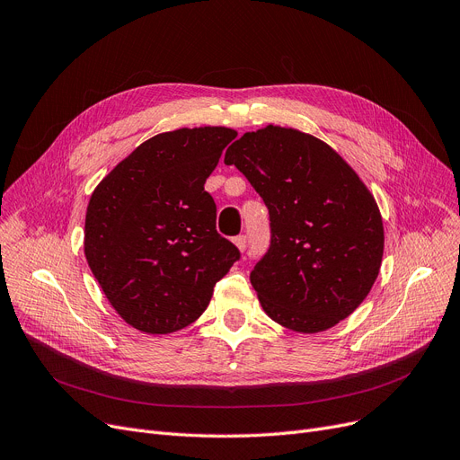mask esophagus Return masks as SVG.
Instances as JSON below:
<instances>
[{
  "label": "esophagus",
  "mask_w": 460,
  "mask_h": 460,
  "mask_svg": "<svg viewBox=\"0 0 460 460\" xmlns=\"http://www.w3.org/2000/svg\"><path fill=\"white\" fill-rule=\"evenodd\" d=\"M234 243H235V247L240 249V251H245L247 249V235H235L234 237Z\"/></svg>",
  "instance_id": "1"
}]
</instances>
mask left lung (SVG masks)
<instances>
[{
  "label": "left lung",
  "instance_id": "left-lung-1",
  "mask_svg": "<svg viewBox=\"0 0 460 460\" xmlns=\"http://www.w3.org/2000/svg\"><path fill=\"white\" fill-rule=\"evenodd\" d=\"M225 164L270 213V245L251 271L266 314L304 334L351 315L383 256L381 215L358 175L321 139L281 126L243 134Z\"/></svg>",
  "mask_w": 460,
  "mask_h": 460
}]
</instances>
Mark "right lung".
<instances>
[{"instance_id": "add662e5", "label": "right lung", "mask_w": 460, "mask_h": 460, "mask_svg": "<svg viewBox=\"0 0 460 460\" xmlns=\"http://www.w3.org/2000/svg\"><path fill=\"white\" fill-rule=\"evenodd\" d=\"M230 128H181L141 143L92 194L84 254L107 300L134 328L175 332L194 323L237 249L217 232L204 189Z\"/></svg>"}]
</instances>
